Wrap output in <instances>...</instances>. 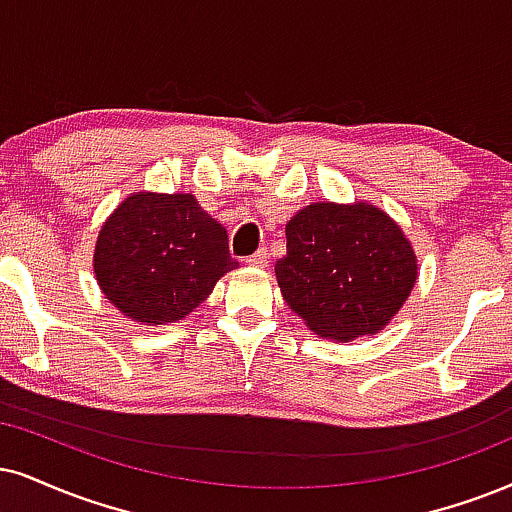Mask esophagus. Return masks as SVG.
I'll use <instances>...</instances> for the list:
<instances>
[{"mask_svg": "<svg viewBox=\"0 0 512 512\" xmlns=\"http://www.w3.org/2000/svg\"><path fill=\"white\" fill-rule=\"evenodd\" d=\"M268 249H258L256 254H251L249 258H246V263H249V266H254V268H266L268 266Z\"/></svg>", "mask_w": 512, "mask_h": 512, "instance_id": "34e87169", "label": "esophagus"}]
</instances>
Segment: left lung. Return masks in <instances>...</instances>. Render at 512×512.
Listing matches in <instances>:
<instances>
[{
  "mask_svg": "<svg viewBox=\"0 0 512 512\" xmlns=\"http://www.w3.org/2000/svg\"><path fill=\"white\" fill-rule=\"evenodd\" d=\"M275 275L289 308L315 334L353 339L391 320L418 277L401 227L368 204H311L287 223Z\"/></svg>",
  "mask_w": 512,
  "mask_h": 512,
  "instance_id": "8db88e82",
  "label": "left lung"
}]
</instances>
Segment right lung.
Segmentation results:
<instances>
[{
	"label": "right lung",
	"mask_w": 512,
	"mask_h": 512,
	"mask_svg": "<svg viewBox=\"0 0 512 512\" xmlns=\"http://www.w3.org/2000/svg\"><path fill=\"white\" fill-rule=\"evenodd\" d=\"M235 266L225 227L192 194H132L106 220L94 249L106 299L142 325L185 318Z\"/></svg>",
	"instance_id": "obj_1"
}]
</instances>
